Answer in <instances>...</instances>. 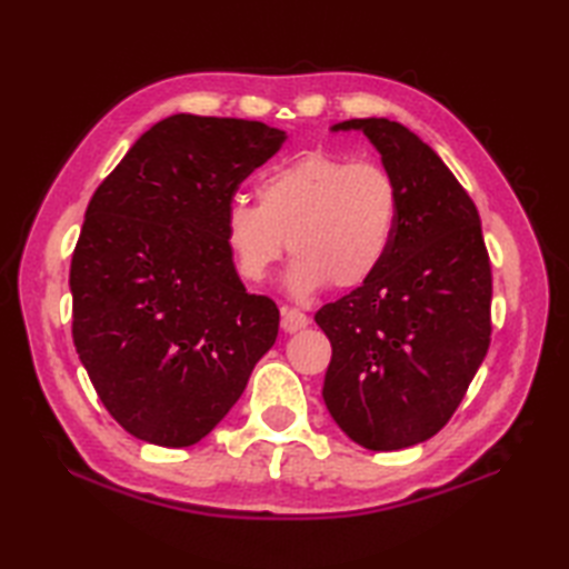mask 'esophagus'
<instances>
[{
	"instance_id": "34e87169",
	"label": "esophagus",
	"mask_w": 569,
	"mask_h": 569,
	"mask_svg": "<svg viewBox=\"0 0 569 569\" xmlns=\"http://www.w3.org/2000/svg\"><path fill=\"white\" fill-rule=\"evenodd\" d=\"M310 325V318L306 312H300L296 308H281V328L283 332H298Z\"/></svg>"
}]
</instances>
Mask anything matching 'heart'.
Wrapping results in <instances>:
<instances>
[{
	"instance_id": "obj_1",
	"label": "heart",
	"mask_w": 569,
	"mask_h": 569,
	"mask_svg": "<svg viewBox=\"0 0 569 569\" xmlns=\"http://www.w3.org/2000/svg\"><path fill=\"white\" fill-rule=\"evenodd\" d=\"M259 204L232 200L224 244L237 273L261 283L271 266L296 253L283 283L296 298L325 286L355 288L377 276L398 224V188L383 166L306 151L271 168L257 188Z\"/></svg>"
}]
</instances>
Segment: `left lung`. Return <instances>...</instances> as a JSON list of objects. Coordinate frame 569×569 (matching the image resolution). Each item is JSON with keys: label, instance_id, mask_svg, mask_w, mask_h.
I'll return each mask as SVG.
<instances>
[{"label": "left lung", "instance_id": "left-lung-1", "mask_svg": "<svg viewBox=\"0 0 569 569\" xmlns=\"http://www.w3.org/2000/svg\"><path fill=\"white\" fill-rule=\"evenodd\" d=\"M330 131H361L379 151L398 188V224L377 276L316 312L332 345L322 401L349 440L403 450L450 420L487 357L481 220L450 168L403 124L367 117Z\"/></svg>", "mask_w": 569, "mask_h": 569}]
</instances>
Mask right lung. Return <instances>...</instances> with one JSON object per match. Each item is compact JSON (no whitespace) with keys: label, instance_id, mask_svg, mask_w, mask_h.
I'll list each match as a JSON object with an SVG mask.
<instances>
[{"label":"right lung","instance_id":"1","mask_svg":"<svg viewBox=\"0 0 569 569\" xmlns=\"http://www.w3.org/2000/svg\"><path fill=\"white\" fill-rule=\"evenodd\" d=\"M283 141L263 122L173 114L94 190L70 263L72 342L143 442H200L276 342L278 308L239 281L224 210Z\"/></svg>","mask_w":569,"mask_h":569}]
</instances>
